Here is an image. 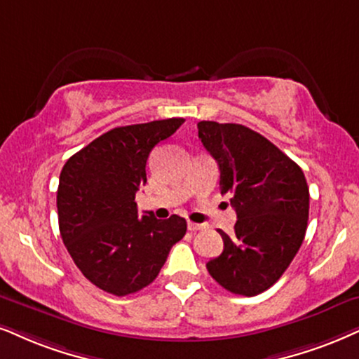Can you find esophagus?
Listing matches in <instances>:
<instances>
[{
  "instance_id": "1",
  "label": "esophagus",
  "mask_w": 359,
  "mask_h": 359,
  "mask_svg": "<svg viewBox=\"0 0 359 359\" xmlns=\"http://www.w3.org/2000/svg\"><path fill=\"white\" fill-rule=\"evenodd\" d=\"M187 229L190 230V232H198V230L205 229V225H202V224H194V222H189Z\"/></svg>"
}]
</instances>
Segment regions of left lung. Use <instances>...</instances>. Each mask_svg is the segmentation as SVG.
I'll return each mask as SVG.
<instances>
[{
	"label": "left lung",
	"mask_w": 359,
	"mask_h": 359,
	"mask_svg": "<svg viewBox=\"0 0 359 359\" xmlns=\"http://www.w3.org/2000/svg\"><path fill=\"white\" fill-rule=\"evenodd\" d=\"M198 139L220 167V190L237 212L235 233L207 263L212 278L243 297L269 290L300 250L310 192L300 165L275 144L242 124H197Z\"/></svg>",
	"instance_id": "1"
}]
</instances>
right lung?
I'll return each instance as SVG.
<instances>
[{
    "instance_id": "obj_1",
    "label": "right lung",
    "mask_w": 359,
    "mask_h": 359,
    "mask_svg": "<svg viewBox=\"0 0 359 359\" xmlns=\"http://www.w3.org/2000/svg\"><path fill=\"white\" fill-rule=\"evenodd\" d=\"M184 124L182 117L114 127L67 158L59 175V232L76 266L104 292L126 297L157 278L187 232L172 215H139L135 192L147 182V157Z\"/></svg>"
}]
</instances>
